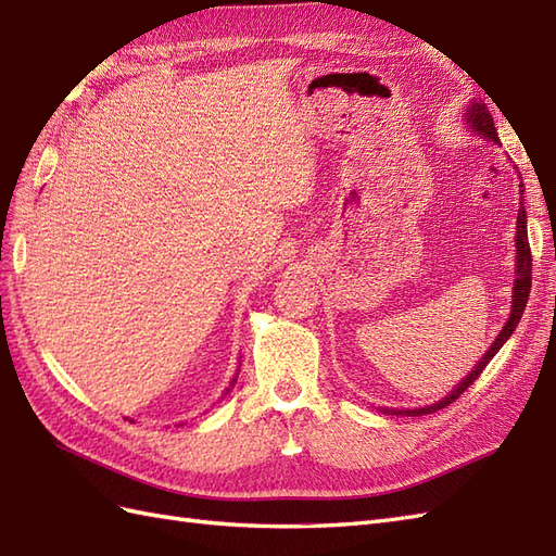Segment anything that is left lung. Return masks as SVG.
I'll return each instance as SVG.
<instances>
[{
	"label": "left lung",
	"instance_id": "obj_1",
	"mask_svg": "<svg viewBox=\"0 0 556 556\" xmlns=\"http://www.w3.org/2000/svg\"><path fill=\"white\" fill-rule=\"evenodd\" d=\"M465 117H467V124L472 126V131H477L483 138H489L491 142H501V140H497L495 124H493V117H491L486 103H477L475 101L472 105L467 108ZM517 174H519V168H517ZM519 178H521V174H519ZM519 194H523V182H519ZM531 261L533 258H531V247H529V230H526L523 197H519V213H517V279H515V289H511V312H509L507 324L503 326V331L497 333V338L493 340V345L489 348V352L483 354L481 362L475 366V371L467 374L463 378V382H458V388H453V392L448 396H444V400L437 402V404L425 406V408H414V410H410V408H406V410L404 408L402 410L382 408V410H386V414H392V416H425V414H434V410L446 408L448 404H453L469 386H472V382L481 376L483 368H486V364L495 357L497 350H501L507 343V338L515 333V329H517V324H519L523 309H526V303H529V293H531V265H533Z\"/></svg>",
	"mask_w": 556,
	"mask_h": 556
}]
</instances>
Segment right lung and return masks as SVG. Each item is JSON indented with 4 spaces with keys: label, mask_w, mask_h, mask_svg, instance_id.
<instances>
[{
    "label": "right lung",
    "mask_w": 556,
    "mask_h": 556,
    "mask_svg": "<svg viewBox=\"0 0 556 556\" xmlns=\"http://www.w3.org/2000/svg\"><path fill=\"white\" fill-rule=\"evenodd\" d=\"M235 380H237V378H235ZM235 380H232V386H235ZM232 386H230V388H232Z\"/></svg>",
    "instance_id": "right-lung-1"
}]
</instances>
